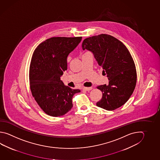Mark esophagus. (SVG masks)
Instances as JSON below:
<instances>
[{
    "label": "esophagus",
    "instance_id": "1",
    "mask_svg": "<svg viewBox=\"0 0 160 160\" xmlns=\"http://www.w3.org/2000/svg\"><path fill=\"white\" fill-rule=\"evenodd\" d=\"M92 89V87H84L82 89L83 91H91Z\"/></svg>",
    "mask_w": 160,
    "mask_h": 160
}]
</instances>
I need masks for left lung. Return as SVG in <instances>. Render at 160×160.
Returning a JSON list of instances; mask_svg holds the SVG:
<instances>
[{
  "instance_id": "8db88e82",
  "label": "left lung",
  "mask_w": 160,
  "mask_h": 160,
  "mask_svg": "<svg viewBox=\"0 0 160 160\" xmlns=\"http://www.w3.org/2000/svg\"><path fill=\"white\" fill-rule=\"evenodd\" d=\"M82 48L93 52L109 79V85L97 87L102 97L96 105L109 111L123 105L133 93L137 80L135 64L126 46L114 37L101 34L85 38Z\"/></svg>"
}]
</instances>
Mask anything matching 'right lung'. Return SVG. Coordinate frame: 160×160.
<instances>
[{"mask_svg":"<svg viewBox=\"0 0 160 160\" xmlns=\"http://www.w3.org/2000/svg\"><path fill=\"white\" fill-rule=\"evenodd\" d=\"M82 37H54L46 39L34 51L29 68L32 96L46 114L60 117L72 108L73 95L80 92L63 84L60 76L67 69V57Z\"/></svg>","mask_w":160,"mask_h":160,"instance_id":"obj_1","label":"right lung"}]
</instances>
